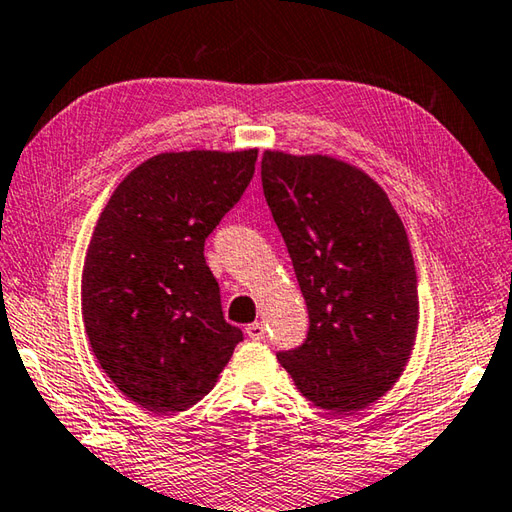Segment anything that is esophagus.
<instances>
[{
    "label": "esophagus",
    "mask_w": 512,
    "mask_h": 512,
    "mask_svg": "<svg viewBox=\"0 0 512 512\" xmlns=\"http://www.w3.org/2000/svg\"><path fill=\"white\" fill-rule=\"evenodd\" d=\"M246 335H248L250 339H255V342H259V339H264V337H266V328H264V324H259V322H255V324H248V328H246Z\"/></svg>",
    "instance_id": "1"
}]
</instances>
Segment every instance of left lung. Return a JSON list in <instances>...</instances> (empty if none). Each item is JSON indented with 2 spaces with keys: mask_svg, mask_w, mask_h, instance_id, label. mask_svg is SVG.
I'll return each mask as SVG.
<instances>
[{
  "mask_svg": "<svg viewBox=\"0 0 512 512\" xmlns=\"http://www.w3.org/2000/svg\"><path fill=\"white\" fill-rule=\"evenodd\" d=\"M264 197L308 306L302 346L277 353L299 393L346 415L390 390L415 344L419 299L402 219L379 184L326 155L266 150Z\"/></svg>",
  "mask_w": 512,
  "mask_h": 512,
  "instance_id": "8db88e82",
  "label": "left lung"
}]
</instances>
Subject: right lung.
Segmentation results:
<instances>
[{
  "mask_svg": "<svg viewBox=\"0 0 512 512\" xmlns=\"http://www.w3.org/2000/svg\"><path fill=\"white\" fill-rule=\"evenodd\" d=\"M255 162V148L155 155L99 215L82 273L86 335L110 382L153 413L197 404L244 339L224 319L204 244Z\"/></svg>",
  "mask_w": 512,
  "mask_h": 512,
  "instance_id": "right-lung-1",
  "label": "right lung"
}]
</instances>
